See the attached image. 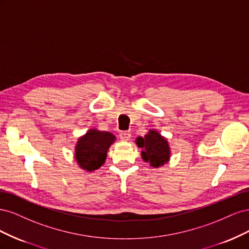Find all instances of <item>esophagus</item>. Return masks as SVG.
Returning a JSON list of instances; mask_svg holds the SVG:
<instances>
[{"instance_id": "34e87169", "label": "esophagus", "mask_w": 249, "mask_h": 249, "mask_svg": "<svg viewBox=\"0 0 249 249\" xmlns=\"http://www.w3.org/2000/svg\"><path fill=\"white\" fill-rule=\"evenodd\" d=\"M119 137L122 140L126 141V140H129L131 138V133L129 131H123V132L119 133Z\"/></svg>"}]
</instances>
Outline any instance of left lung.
Segmentation results:
<instances>
[{
  "label": "left lung",
  "mask_w": 249,
  "mask_h": 249,
  "mask_svg": "<svg viewBox=\"0 0 249 249\" xmlns=\"http://www.w3.org/2000/svg\"><path fill=\"white\" fill-rule=\"evenodd\" d=\"M136 144L141 148V157L152 167L158 168L170 159V147L167 139L156 130H149L144 138L138 137Z\"/></svg>",
  "instance_id": "1"
}]
</instances>
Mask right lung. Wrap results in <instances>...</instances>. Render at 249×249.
Returning <instances> with one entry per match:
<instances>
[{
  "label": "right lung",
  "instance_id": "add662e5",
  "mask_svg": "<svg viewBox=\"0 0 249 249\" xmlns=\"http://www.w3.org/2000/svg\"><path fill=\"white\" fill-rule=\"evenodd\" d=\"M115 136L110 132L90 129L78 139L74 158L79 166L86 171L99 169L106 161L107 153L114 143Z\"/></svg>",
  "mask_w": 249,
  "mask_h": 249
}]
</instances>
